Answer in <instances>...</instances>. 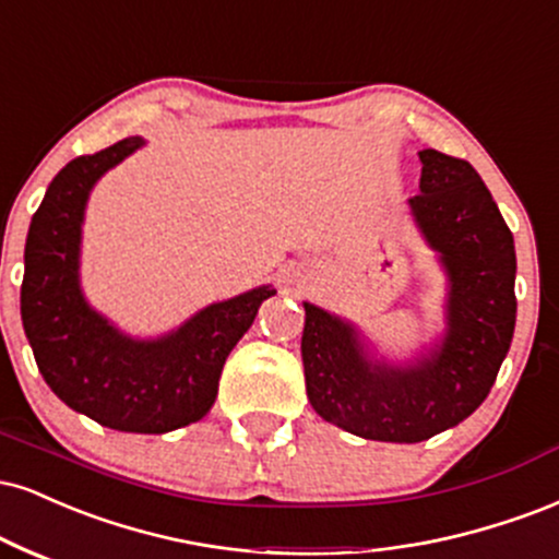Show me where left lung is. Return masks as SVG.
Returning a JSON list of instances; mask_svg holds the SVG:
<instances>
[{
    "mask_svg": "<svg viewBox=\"0 0 559 559\" xmlns=\"http://www.w3.org/2000/svg\"><path fill=\"white\" fill-rule=\"evenodd\" d=\"M408 211L445 273V333L408 361L378 354L354 325L305 301L307 399L356 437L421 442L461 425L487 399L515 331V245L468 160L419 151Z\"/></svg>",
    "mask_w": 559,
    "mask_h": 559,
    "instance_id": "8db88e82",
    "label": "left lung"
}]
</instances>
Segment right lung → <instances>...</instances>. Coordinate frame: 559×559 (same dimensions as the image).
Instances as JSON below:
<instances>
[{
	"label": "right lung",
	"instance_id": "add662e5",
	"mask_svg": "<svg viewBox=\"0 0 559 559\" xmlns=\"http://www.w3.org/2000/svg\"><path fill=\"white\" fill-rule=\"evenodd\" d=\"M143 145V138H124L70 160L51 179L25 239L20 314L46 385L72 412L119 432L164 435L211 412L226 356L275 288L213 301L156 338H134L91 307L80 286L87 198Z\"/></svg>",
	"mask_w": 559,
	"mask_h": 559
}]
</instances>
